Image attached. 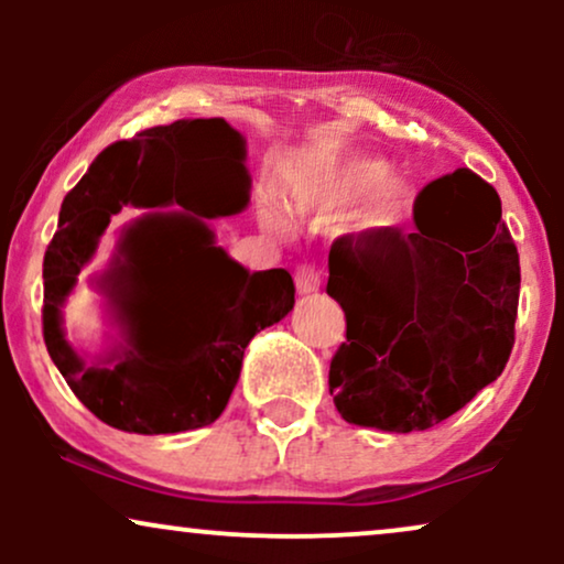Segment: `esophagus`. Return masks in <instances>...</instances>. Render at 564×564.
I'll return each mask as SVG.
<instances>
[{
    "label": "esophagus",
    "mask_w": 564,
    "mask_h": 564,
    "mask_svg": "<svg viewBox=\"0 0 564 564\" xmlns=\"http://www.w3.org/2000/svg\"><path fill=\"white\" fill-rule=\"evenodd\" d=\"M294 283L300 294H310V291H318L321 289V273L315 270V264H296L294 270Z\"/></svg>",
    "instance_id": "34e87169"
}]
</instances>
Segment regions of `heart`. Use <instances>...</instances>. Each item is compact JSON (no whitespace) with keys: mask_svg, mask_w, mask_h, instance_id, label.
Here are the masks:
<instances>
[{"mask_svg":"<svg viewBox=\"0 0 564 564\" xmlns=\"http://www.w3.org/2000/svg\"><path fill=\"white\" fill-rule=\"evenodd\" d=\"M387 174V164L377 159H352L347 164H341L339 170L332 174L328 180V200H352L364 193L377 187L381 178ZM381 183V182H380ZM382 184V183H381ZM408 206V185L403 180H386L379 186L377 198H373L371 206V225H379V228H387V225H394L400 217H403Z\"/></svg>","mask_w":564,"mask_h":564,"instance_id":"b5f03b06","label":"heart"}]
</instances>
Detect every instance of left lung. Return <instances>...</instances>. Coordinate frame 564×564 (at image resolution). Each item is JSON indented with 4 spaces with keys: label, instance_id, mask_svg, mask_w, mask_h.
<instances>
[{
    "label": "left lung",
    "instance_id": "left-lung-1",
    "mask_svg": "<svg viewBox=\"0 0 564 564\" xmlns=\"http://www.w3.org/2000/svg\"><path fill=\"white\" fill-rule=\"evenodd\" d=\"M413 223L347 232L328 251L326 291L347 321L328 392L349 424L430 430L501 377L514 347L520 254L496 187L443 174Z\"/></svg>",
    "mask_w": 564,
    "mask_h": 564
}]
</instances>
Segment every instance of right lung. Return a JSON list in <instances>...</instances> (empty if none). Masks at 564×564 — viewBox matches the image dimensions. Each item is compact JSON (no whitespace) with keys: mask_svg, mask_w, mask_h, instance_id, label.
Segmentation results:
<instances>
[{"mask_svg":"<svg viewBox=\"0 0 564 564\" xmlns=\"http://www.w3.org/2000/svg\"><path fill=\"white\" fill-rule=\"evenodd\" d=\"M243 138L225 119L174 121L108 145L63 198L57 230L44 251L42 332L50 358L100 422L138 435H172L212 424L228 405L251 336L294 307L289 270L249 273L232 262L200 217L243 209L249 174ZM238 186L236 207L210 200ZM180 203L185 213L149 216L128 231L104 282L128 328V349L113 367H84L62 336L59 304L94 253L96 238L121 205ZM166 245L186 270L173 303L178 345H147L141 313L152 290L147 251ZM110 362V361H109Z\"/></svg>","mask_w":564,"mask_h":564,"instance_id":"add662e5","label":"right lung"}]
</instances>
